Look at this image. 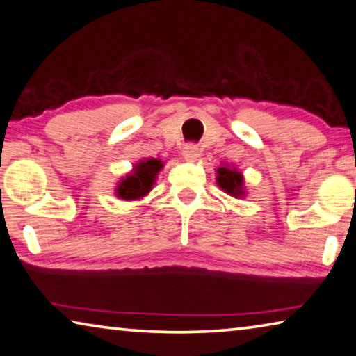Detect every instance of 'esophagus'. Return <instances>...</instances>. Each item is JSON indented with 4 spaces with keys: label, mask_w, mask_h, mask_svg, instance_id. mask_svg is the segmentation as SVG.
<instances>
[{
    "label": "esophagus",
    "mask_w": 356,
    "mask_h": 356,
    "mask_svg": "<svg viewBox=\"0 0 356 356\" xmlns=\"http://www.w3.org/2000/svg\"><path fill=\"white\" fill-rule=\"evenodd\" d=\"M200 155H201V150L198 149V145L195 144H187L182 149V156L187 161H196L200 158Z\"/></svg>",
    "instance_id": "obj_1"
}]
</instances>
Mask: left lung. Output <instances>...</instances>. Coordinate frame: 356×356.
<instances>
[{
  "mask_svg": "<svg viewBox=\"0 0 356 356\" xmlns=\"http://www.w3.org/2000/svg\"><path fill=\"white\" fill-rule=\"evenodd\" d=\"M217 184L223 191L234 198H244V179L238 169L228 165H223L217 169Z\"/></svg>",
  "mask_w": 356,
  "mask_h": 356,
  "instance_id": "8db88e82",
  "label": "left lung"
}]
</instances>
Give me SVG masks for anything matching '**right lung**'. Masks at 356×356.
<instances>
[{"label":"right lung","mask_w":356,"mask_h":356,"mask_svg":"<svg viewBox=\"0 0 356 356\" xmlns=\"http://www.w3.org/2000/svg\"><path fill=\"white\" fill-rule=\"evenodd\" d=\"M165 163L158 158H147V160H140L133 171L127 174L125 177L118 180V185L115 188V195L120 200L125 201H134L140 200L152 190L155 184V179L158 172Z\"/></svg>","instance_id":"right-lung-1"}]
</instances>
